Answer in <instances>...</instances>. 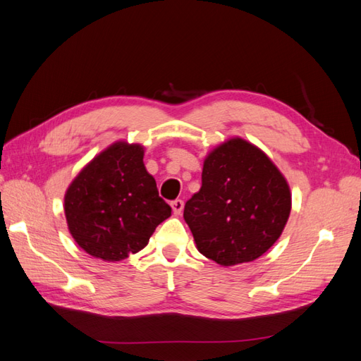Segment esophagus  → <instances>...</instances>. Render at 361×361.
Masks as SVG:
<instances>
[{"instance_id":"obj_1","label":"esophagus","mask_w":361,"mask_h":361,"mask_svg":"<svg viewBox=\"0 0 361 361\" xmlns=\"http://www.w3.org/2000/svg\"><path fill=\"white\" fill-rule=\"evenodd\" d=\"M171 209H173V214H174V215H180V212H182V209H183V202L179 200V199L171 202Z\"/></svg>"}]
</instances>
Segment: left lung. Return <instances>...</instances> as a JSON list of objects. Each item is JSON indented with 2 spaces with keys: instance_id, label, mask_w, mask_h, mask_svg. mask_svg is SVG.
Listing matches in <instances>:
<instances>
[{
  "instance_id": "obj_1",
  "label": "left lung",
  "mask_w": 361,
  "mask_h": 361,
  "mask_svg": "<svg viewBox=\"0 0 361 361\" xmlns=\"http://www.w3.org/2000/svg\"><path fill=\"white\" fill-rule=\"evenodd\" d=\"M292 207L286 178L264 150L233 137L203 161L202 188L183 218L203 256L221 267L247 264L276 244Z\"/></svg>"
}]
</instances>
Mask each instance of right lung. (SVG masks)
Listing matches in <instances>:
<instances>
[{
  "mask_svg": "<svg viewBox=\"0 0 361 361\" xmlns=\"http://www.w3.org/2000/svg\"><path fill=\"white\" fill-rule=\"evenodd\" d=\"M143 157L141 145L116 141L71 182L64 215L72 238L87 255L123 260L143 250L157 226L171 215Z\"/></svg>",
  "mask_w": 361,
  "mask_h": 361,
  "instance_id": "right-lung-1",
  "label": "right lung"
}]
</instances>
